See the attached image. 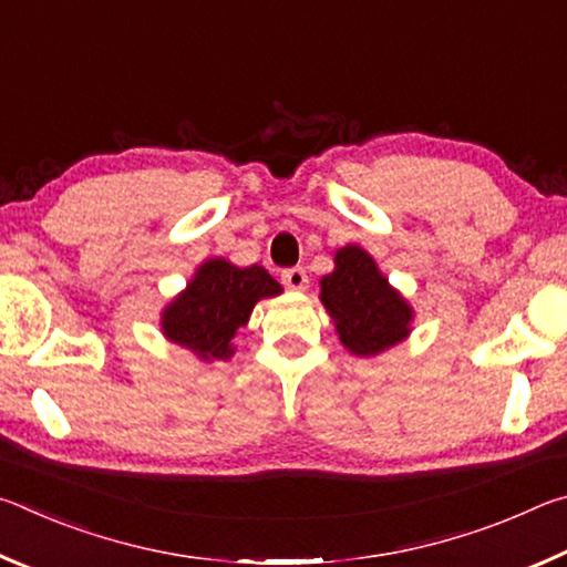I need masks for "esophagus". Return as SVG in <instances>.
<instances>
[{"mask_svg": "<svg viewBox=\"0 0 567 567\" xmlns=\"http://www.w3.org/2000/svg\"><path fill=\"white\" fill-rule=\"evenodd\" d=\"M282 285L287 290H295V292H302L307 290V272L302 267H290V270L282 272Z\"/></svg>", "mask_w": 567, "mask_h": 567, "instance_id": "esophagus-1", "label": "esophagus"}]
</instances>
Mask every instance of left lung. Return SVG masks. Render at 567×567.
I'll return each instance as SVG.
<instances>
[{
    "instance_id": "1",
    "label": "left lung",
    "mask_w": 567,
    "mask_h": 567,
    "mask_svg": "<svg viewBox=\"0 0 567 567\" xmlns=\"http://www.w3.org/2000/svg\"><path fill=\"white\" fill-rule=\"evenodd\" d=\"M320 302L342 348L358 358H378L408 340L415 320L412 305L360 245H344L334 252V270L320 280Z\"/></svg>"
}]
</instances>
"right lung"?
Instances as JSON below:
<instances>
[{
    "label": "right lung",
    "mask_w": 567,
    "mask_h": 567,
    "mask_svg": "<svg viewBox=\"0 0 567 567\" xmlns=\"http://www.w3.org/2000/svg\"><path fill=\"white\" fill-rule=\"evenodd\" d=\"M282 285L260 265L237 267L225 257H209L172 297L159 315L162 334L189 350L197 360L215 362L235 354V334L245 328L255 305L277 297Z\"/></svg>",
    "instance_id": "add662e5"
}]
</instances>
